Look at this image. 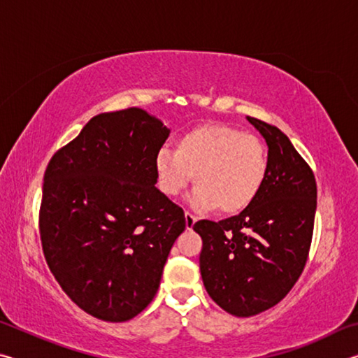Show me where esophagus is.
I'll list each match as a JSON object with an SVG mask.
<instances>
[{
	"instance_id": "34e87169",
	"label": "esophagus",
	"mask_w": 358,
	"mask_h": 358,
	"mask_svg": "<svg viewBox=\"0 0 358 358\" xmlns=\"http://www.w3.org/2000/svg\"><path fill=\"white\" fill-rule=\"evenodd\" d=\"M185 221H186V229H192L194 224H196V221H197V217L194 216V215H191L189 211H186V213H185Z\"/></svg>"
}]
</instances>
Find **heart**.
I'll return each instance as SVG.
<instances>
[{"label": "heart", "mask_w": 358, "mask_h": 358, "mask_svg": "<svg viewBox=\"0 0 358 358\" xmlns=\"http://www.w3.org/2000/svg\"><path fill=\"white\" fill-rule=\"evenodd\" d=\"M156 183L167 197H178L194 181L189 196L196 210L238 215L256 201L268 173L264 142L227 124L208 123L186 131L175 151L161 148L155 156Z\"/></svg>", "instance_id": "1"}]
</instances>
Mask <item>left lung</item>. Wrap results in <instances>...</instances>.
<instances>
[{
  "instance_id": "8db88e82",
  "label": "left lung",
  "mask_w": 358,
  "mask_h": 358,
  "mask_svg": "<svg viewBox=\"0 0 358 358\" xmlns=\"http://www.w3.org/2000/svg\"><path fill=\"white\" fill-rule=\"evenodd\" d=\"M246 118L268 147L264 187L240 215L192 227L203 241V286L237 317L266 311L294 287L310 252L317 205L316 178L289 137L276 126Z\"/></svg>"
}]
</instances>
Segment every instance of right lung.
<instances>
[{"mask_svg": "<svg viewBox=\"0 0 358 358\" xmlns=\"http://www.w3.org/2000/svg\"><path fill=\"white\" fill-rule=\"evenodd\" d=\"M169 128L142 108L96 115L48 162L39 230L69 299L107 322L150 305L185 213L156 185Z\"/></svg>", "mask_w": 358, "mask_h": 358, "instance_id": "1", "label": "right lung"}]
</instances>
